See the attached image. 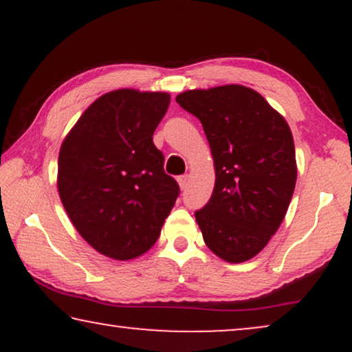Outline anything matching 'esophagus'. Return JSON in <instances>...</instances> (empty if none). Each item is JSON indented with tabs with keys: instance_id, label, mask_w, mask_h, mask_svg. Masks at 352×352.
<instances>
[{
	"instance_id": "obj_1",
	"label": "esophagus",
	"mask_w": 352,
	"mask_h": 352,
	"mask_svg": "<svg viewBox=\"0 0 352 352\" xmlns=\"http://www.w3.org/2000/svg\"><path fill=\"white\" fill-rule=\"evenodd\" d=\"M177 182H179V187L182 190L187 189V186H189V176H187V175L179 176V177H177Z\"/></svg>"
}]
</instances>
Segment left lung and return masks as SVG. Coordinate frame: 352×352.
<instances>
[{"mask_svg": "<svg viewBox=\"0 0 352 352\" xmlns=\"http://www.w3.org/2000/svg\"><path fill=\"white\" fill-rule=\"evenodd\" d=\"M176 102L200 120L214 162L213 194L195 211L206 247L228 263L248 261L277 232L295 190L290 126L247 86L186 91Z\"/></svg>", "mask_w": 352, "mask_h": 352, "instance_id": "8db88e82", "label": "left lung"}]
</instances>
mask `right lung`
<instances>
[{
	"label": "right lung",
	"mask_w": 352,
	"mask_h": 352,
	"mask_svg": "<svg viewBox=\"0 0 352 352\" xmlns=\"http://www.w3.org/2000/svg\"><path fill=\"white\" fill-rule=\"evenodd\" d=\"M170 94L117 89L96 99L67 134L57 189L94 250L126 261L152 248L179 195L152 141Z\"/></svg>",
	"instance_id": "add662e5"
}]
</instances>
